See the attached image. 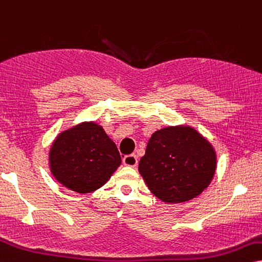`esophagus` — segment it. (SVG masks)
<instances>
[{"mask_svg": "<svg viewBox=\"0 0 262 262\" xmlns=\"http://www.w3.org/2000/svg\"><path fill=\"white\" fill-rule=\"evenodd\" d=\"M122 163H124V165L126 166H137V157L135 156V154H128V156H125L122 158Z\"/></svg>", "mask_w": 262, "mask_h": 262, "instance_id": "esophagus-1", "label": "esophagus"}]
</instances>
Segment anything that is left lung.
I'll list each match as a JSON object with an SVG mask.
<instances>
[{
    "mask_svg": "<svg viewBox=\"0 0 262 262\" xmlns=\"http://www.w3.org/2000/svg\"><path fill=\"white\" fill-rule=\"evenodd\" d=\"M215 169L211 144L195 130L182 126L154 132L138 164L150 192L166 203L199 195L211 182Z\"/></svg>",
    "mask_w": 262,
    "mask_h": 262,
    "instance_id": "1",
    "label": "left lung"
}]
</instances>
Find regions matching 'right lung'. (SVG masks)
Returning a JSON list of instances; mask_svg holds the SVG:
<instances>
[{
  "label": "right lung",
  "mask_w": 262,
  "mask_h": 262,
  "mask_svg": "<svg viewBox=\"0 0 262 262\" xmlns=\"http://www.w3.org/2000/svg\"><path fill=\"white\" fill-rule=\"evenodd\" d=\"M120 164L115 143L95 122H83L62 132L50 151L53 176L77 193L101 188Z\"/></svg>",
  "instance_id": "1"
}]
</instances>
